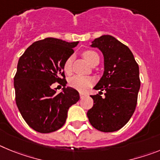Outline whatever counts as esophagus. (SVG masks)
<instances>
[{"label": "esophagus", "mask_w": 160, "mask_h": 160, "mask_svg": "<svg viewBox=\"0 0 160 160\" xmlns=\"http://www.w3.org/2000/svg\"><path fill=\"white\" fill-rule=\"evenodd\" d=\"M86 95H87V94H85V93H82V92H80V98H84Z\"/></svg>", "instance_id": "1"}]
</instances>
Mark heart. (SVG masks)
<instances>
[{"label": "heart", "mask_w": 160, "mask_h": 160, "mask_svg": "<svg viewBox=\"0 0 160 160\" xmlns=\"http://www.w3.org/2000/svg\"><path fill=\"white\" fill-rule=\"evenodd\" d=\"M83 56L86 58V60L90 64L94 62L95 59L98 58V55L97 53L92 50H87L83 53ZM72 62H73V57L68 58L64 63V71L66 73H70L72 70ZM93 83V79L90 77L87 76H82V75H74L71 77L69 80V85L72 88L75 90H79V91H84L87 90L90 85Z\"/></svg>", "instance_id": "b5f03b06"}]
</instances>
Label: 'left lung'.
I'll return each mask as SVG.
<instances>
[{"label":"left lung","instance_id":"left-lung-1","mask_svg":"<svg viewBox=\"0 0 160 160\" xmlns=\"http://www.w3.org/2000/svg\"><path fill=\"white\" fill-rule=\"evenodd\" d=\"M104 58V72L94 89L105 97L91 95L94 106L87 111L90 124L102 132H113L128 123L136 107L140 88L139 69L129 48L111 35L95 38L90 45Z\"/></svg>","mask_w":160,"mask_h":160}]
</instances>
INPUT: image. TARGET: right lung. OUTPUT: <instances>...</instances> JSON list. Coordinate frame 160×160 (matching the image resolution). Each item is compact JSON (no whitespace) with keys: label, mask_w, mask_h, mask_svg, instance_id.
<instances>
[{"label":"right lung","mask_w":160,"mask_h":160,"mask_svg":"<svg viewBox=\"0 0 160 160\" xmlns=\"http://www.w3.org/2000/svg\"><path fill=\"white\" fill-rule=\"evenodd\" d=\"M78 44L45 38L32 43L19 58L13 82L16 103L25 122L38 132L60 129L69 108L80 98L75 89L66 87L63 68ZM56 81L64 86L60 93L52 88Z\"/></svg>","instance_id":"obj_1"}]
</instances>
